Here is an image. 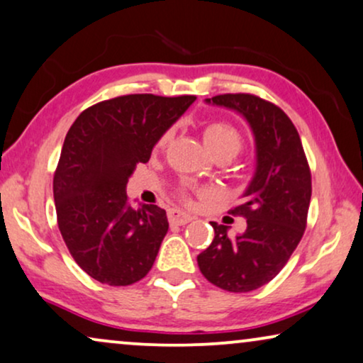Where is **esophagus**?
Masks as SVG:
<instances>
[{"instance_id":"obj_1","label":"esophagus","mask_w":363,"mask_h":363,"mask_svg":"<svg viewBox=\"0 0 363 363\" xmlns=\"http://www.w3.org/2000/svg\"><path fill=\"white\" fill-rule=\"evenodd\" d=\"M167 218H169V223L177 224V226H184V224L192 221V216L184 213V211L181 209H169Z\"/></svg>"}]
</instances>
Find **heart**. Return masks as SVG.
<instances>
[{"label": "heart", "mask_w": 363, "mask_h": 363, "mask_svg": "<svg viewBox=\"0 0 363 363\" xmlns=\"http://www.w3.org/2000/svg\"><path fill=\"white\" fill-rule=\"evenodd\" d=\"M203 137L211 152H216V150L219 149H229L236 154L238 150L241 149V144H242L240 132L226 122L208 123L203 130ZM167 139H169V132H166V134L160 137L157 144L164 145L167 142ZM182 196H186L184 191H182Z\"/></svg>", "instance_id": "obj_1"}]
</instances>
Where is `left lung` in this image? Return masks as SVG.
Instances as JSON below:
<instances>
[{"instance_id":"left-lung-1","label":"left lung","mask_w":363,"mask_h":363,"mask_svg":"<svg viewBox=\"0 0 363 363\" xmlns=\"http://www.w3.org/2000/svg\"><path fill=\"white\" fill-rule=\"evenodd\" d=\"M206 102L236 110L256 140V172L245 203L229 211L246 219V231L228 235L211 223L214 240L197 256L201 273L233 293L253 291L269 283L301 241L311 197V174L296 127L278 105L251 94H224Z\"/></svg>"}]
</instances>
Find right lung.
Here are the masks:
<instances>
[{
  "label": "right lung",
  "instance_id": "right-lung-1",
  "mask_svg": "<svg viewBox=\"0 0 363 363\" xmlns=\"http://www.w3.org/2000/svg\"><path fill=\"white\" fill-rule=\"evenodd\" d=\"M194 100L122 95L85 108L68 130L53 176L58 229L72 258L97 281L127 286L152 268L169 229L166 211L134 208L125 187Z\"/></svg>",
  "mask_w": 363,
  "mask_h": 363
}]
</instances>
